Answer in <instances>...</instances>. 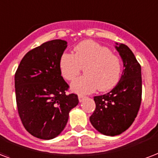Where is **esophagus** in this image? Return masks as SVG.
Listing matches in <instances>:
<instances>
[{"label":"esophagus","instance_id":"1","mask_svg":"<svg viewBox=\"0 0 158 158\" xmlns=\"http://www.w3.org/2000/svg\"><path fill=\"white\" fill-rule=\"evenodd\" d=\"M78 98H79V102H82V101L84 100V98H85V97H84V95H82V94H79V95H78Z\"/></svg>","mask_w":158,"mask_h":158}]
</instances>
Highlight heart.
Returning a JSON list of instances; mask_svg holds the SVG:
<instances>
[{"instance_id": "b5f03b06", "label": "heart", "mask_w": 158, "mask_h": 158, "mask_svg": "<svg viewBox=\"0 0 158 158\" xmlns=\"http://www.w3.org/2000/svg\"><path fill=\"white\" fill-rule=\"evenodd\" d=\"M74 54L64 53L60 60L62 76L69 81L76 79L84 69L85 75L72 84V89L80 94L112 89L119 82L122 61L111 50L92 40H84L74 47Z\"/></svg>"}]
</instances>
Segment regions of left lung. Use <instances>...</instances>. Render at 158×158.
I'll return each instance as SVG.
<instances>
[{
    "mask_svg": "<svg viewBox=\"0 0 158 158\" xmlns=\"http://www.w3.org/2000/svg\"><path fill=\"white\" fill-rule=\"evenodd\" d=\"M124 69L116 86L108 94L94 97L96 108L90 123L107 136H116L128 128L138 115L142 101L141 65L129 48L117 44Z\"/></svg>",
    "mask_w": 158,
    "mask_h": 158,
    "instance_id": "obj_1",
    "label": "left lung"
}]
</instances>
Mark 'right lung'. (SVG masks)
<instances>
[{"label":"right lung","mask_w":158,"mask_h":158,"mask_svg":"<svg viewBox=\"0 0 158 158\" xmlns=\"http://www.w3.org/2000/svg\"><path fill=\"white\" fill-rule=\"evenodd\" d=\"M66 47L62 40L43 43L23 57L15 72L18 114L26 131L40 139L57 137L79 103L78 95L66 94L69 86L60 69Z\"/></svg>","instance_id":"add662e5"}]
</instances>
